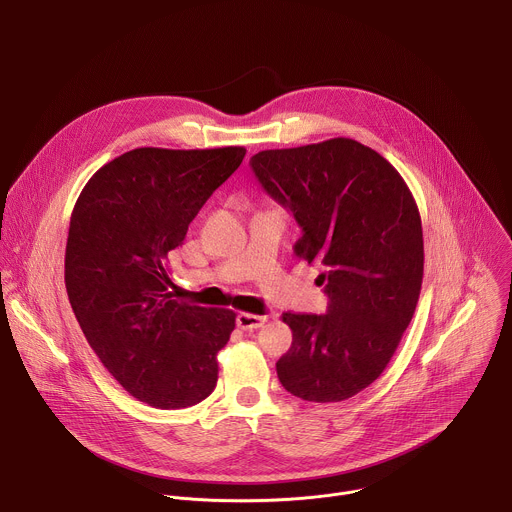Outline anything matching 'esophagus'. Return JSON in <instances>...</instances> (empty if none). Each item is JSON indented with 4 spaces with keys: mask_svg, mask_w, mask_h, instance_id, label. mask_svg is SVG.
<instances>
[{
    "mask_svg": "<svg viewBox=\"0 0 512 512\" xmlns=\"http://www.w3.org/2000/svg\"><path fill=\"white\" fill-rule=\"evenodd\" d=\"M267 322V316H257V314H249V312H241L237 316V326L241 330H257Z\"/></svg>",
    "mask_w": 512,
    "mask_h": 512,
    "instance_id": "obj_1",
    "label": "esophagus"
}]
</instances>
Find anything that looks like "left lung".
<instances>
[{
	"label": "left lung",
	"mask_w": 512,
	"mask_h": 512,
	"mask_svg": "<svg viewBox=\"0 0 512 512\" xmlns=\"http://www.w3.org/2000/svg\"><path fill=\"white\" fill-rule=\"evenodd\" d=\"M263 190L302 227L296 255L320 263L326 314L281 318L294 332L277 360L285 391L336 403L381 377L407 330L423 279L413 194L375 150L336 137L251 158Z\"/></svg>",
	"instance_id": "obj_1"
}]
</instances>
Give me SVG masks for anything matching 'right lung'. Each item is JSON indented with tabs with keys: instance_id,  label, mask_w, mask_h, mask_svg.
Returning a JSON list of instances; mask_svg holds the SVG:
<instances>
[{
	"instance_id": "1",
	"label": "right lung",
	"mask_w": 512,
	"mask_h": 512,
	"mask_svg": "<svg viewBox=\"0 0 512 512\" xmlns=\"http://www.w3.org/2000/svg\"><path fill=\"white\" fill-rule=\"evenodd\" d=\"M239 145L137 148L93 174L70 216L64 283L85 338L115 381L158 409L206 399L235 312L178 300L168 255L243 162Z\"/></svg>"
}]
</instances>
